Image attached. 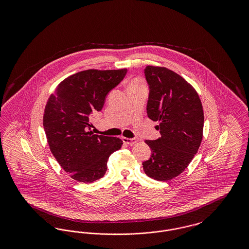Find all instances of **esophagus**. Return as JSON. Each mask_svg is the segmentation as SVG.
I'll list each match as a JSON object with an SVG mask.
<instances>
[{
  "label": "esophagus",
  "instance_id": "1",
  "mask_svg": "<svg viewBox=\"0 0 249 249\" xmlns=\"http://www.w3.org/2000/svg\"><path fill=\"white\" fill-rule=\"evenodd\" d=\"M123 142L125 143H128V144H133L136 142V139L134 138H126V137H123Z\"/></svg>",
  "mask_w": 249,
  "mask_h": 249
}]
</instances>
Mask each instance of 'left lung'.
I'll list each match as a JSON object with an SVG mask.
<instances>
[{"instance_id":"left-lung-1","label":"left lung","mask_w":249,"mask_h":249,"mask_svg":"<svg viewBox=\"0 0 249 249\" xmlns=\"http://www.w3.org/2000/svg\"><path fill=\"white\" fill-rule=\"evenodd\" d=\"M147 116L158 121L161 137L145 140L152 154L142 162L145 175L158 181L177 178L189 166L202 139L203 110L194 88L165 67L146 66Z\"/></svg>"}]
</instances>
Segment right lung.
Returning <instances> with one entry per match:
<instances>
[{
    "label": "right lung",
    "mask_w": 249,
    "mask_h": 249,
    "mask_svg": "<svg viewBox=\"0 0 249 249\" xmlns=\"http://www.w3.org/2000/svg\"><path fill=\"white\" fill-rule=\"evenodd\" d=\"M126 73L127 69L79 71L60 82L48 98L43 124L50 151L78 182L103 178L109 156L121 148V139L93 134L89 117L103 109L107 95Z\"/></svg>",
    "instance_id": "right-lung-1"
}]
</instances>
